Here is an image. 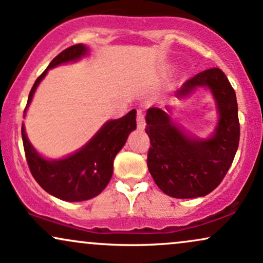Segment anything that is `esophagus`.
Returning a JSON list of instances; mask_svg holds the SVG:
<instances>
[{"instance_id": "esophagus-1", "label": "esophagus", "mask_w": 263, "mask_h": 263, "mask_svg": "<svg viewBox=\"0 0 263 263\" xmlns=\"http://www.w3.org/2000/svg\"><path fill=\"white\" fill-rule=\"evenodd\" d=\"M137 122H138V128L140 129V130H143L145 128V116L141 109L137 110Z\"/></svg>"}]
</instances>
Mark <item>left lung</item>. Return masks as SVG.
Wrapping results in <instances>:
<instances>
[{
  "label": "left lung",
  "mask_w": 263,
  "mask_h": 263,
  "mask_svg": "<svg viewBox=\"0 0 263 263\" xmlns=\"http://www.w3.org/2000/svg\"><path fill=\"white\" fill-rule=\"evenodd\" d=\"M208 87L217 102L219 122L209 139L190 138L171 120V108L147 109L145 132L150 138L147 167L157 187L174 198H197L214 191L230 168L240 139L237 102L225 73L213 67L187 80L178 98Z\"/></svg>",
  "instance_id": "left-lung-1"
}]
</instances>
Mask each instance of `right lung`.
I'll list each match as a JSON object with an SVG mask.
<instances>
[{"label": "right lung", "instance_id": "1", "mask_svg": "<svg viewBox=\"0 0 263 263\" xmlns=\"http://www.w3.org/2000/svg\"><path fill=\"white\" fill-rule=\"evenodd\" d=\"M87 46L76 44L52 59L46 70L34 82L26 110L49 69L79 60L87 54ZM135 116L137 110L132 109L122 118L109 120L85 146L60 160H45L40 156L29 143L24 125H22L24 153L34 180L49 194L66 202H81L98 196L112 177L114 157L124 146L128 135L137 128Z\"/></svg>", "mask_w": 263, "mask_h": 263}]
</instances>
